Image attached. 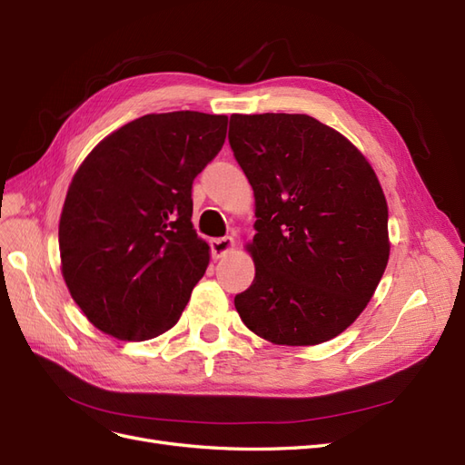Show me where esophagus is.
<instances>
[{
	"mask_svg": "<svg viewBox=\"0 0 465 465\" xmlns=\"http://www.w3.org/2000/svg\"><path fill=\"white\" fill-rule=\"evenodd\" d=\"M233 247H235L233 237H218V239H213V242H211L213 259H222V256H226L230 251H233Z\"/></svg>",
	"mask_w": 465,
	"mask_h": 465,
	"instance_id": "1",
	"label": "esophagus"
}]
</instances>
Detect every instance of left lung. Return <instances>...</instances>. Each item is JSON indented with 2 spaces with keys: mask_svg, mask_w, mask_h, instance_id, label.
<instances>
[{
  "mask_svg": "<svg viewBox=\"0 0 465 465\" xmlns=\"http://www.w3.org/2000/svg\"><path fill=\"white\" fill-rule=\"evenodd\" d=\"M254 192V280L235 308L259 337L320 345L362 314L389 261L387 201L345 135L308 114H232Z\"/></svg>",
  "mask_w": 465,
  "mask_h": 465,
  "instance_id": "8db88e82",
  "label": "left lung"
}]
</instances>
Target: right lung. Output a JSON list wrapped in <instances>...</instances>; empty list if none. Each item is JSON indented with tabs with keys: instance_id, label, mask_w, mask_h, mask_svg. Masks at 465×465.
<instances>
[{
	"instance_id": "right-lung-1",
	"label": "right lung",
	"mask_w": 465,
	"mask_h": 465,
	"mask_svg": "<svg viewBox=\"0 0 465 465\" xmlns=\"http://www.w3.org/2000/svg\"><path fill=\"white\" fill-rule=\"evenodd\" d=\"M228 116L145 114L99 142L68 185L61 272L97 330L153 339L174 325L209 266L192 185L226 140Z\"/></svg>"
}]
</instances>
